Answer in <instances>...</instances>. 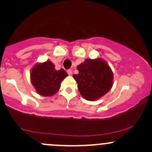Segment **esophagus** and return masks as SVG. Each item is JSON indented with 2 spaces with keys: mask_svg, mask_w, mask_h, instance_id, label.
<instances>
[{
  "mask_svg": "<svg viewBox=\"0 0 152 152\" xmlns=\"http://www.w3.org/2000/svg\"><path fill=\"white\" fill-rule=\"evenodd\" d=\"M67 74L69 75H71L72 74V71L71 69H69V70H67Z\"/></svg>",
  "mask_w": 152,
  "mask_h": 152,
  "instance_id": "obj_1",
  "label": "esophagus"
}]
</instances>
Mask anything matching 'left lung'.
I'll return each mask as SVG.
<instances>
[{
  "mask_svg": "<svg viewBox=\"0 0 152 152\" xmlns=\"http://www.w3.org/2000/svg\"><path fill=\"white\" fill-rule=\"evenodd\" d=\"M77 69L78 74L73 77L78 83L80 94L86 100H96L112 87V71L102 58L86 59Z\"/></svg>",
  "mask_w": 152,
  "mask_h": 152,
  "instance_id": "1",
  "label": "left lung"
}]
</instances>
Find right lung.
<instances>
[{
	"label": "right lung",
	"instance_id": "add662e5",
	"mask_svg": "<svg viewBox=\"0 0 152 152\" xmlns=\"http://www.w3.org/2000/svg\"><path fill=\"white\" fill-rule=\"evenodd\" d=\"M50 61L36 64L32 69L31 80L36 91L43 96H50L58 91L61 82L68 76L63 69L56 70Z\"/></svg>",
	"mask_w": 152,
	"mask_h": 152
}]
</instances>
